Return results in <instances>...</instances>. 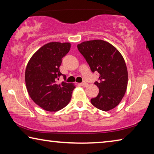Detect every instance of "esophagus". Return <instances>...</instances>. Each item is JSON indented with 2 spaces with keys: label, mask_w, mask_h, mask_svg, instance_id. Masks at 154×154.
Masks as SVG:
<instances>
[{
  "label": "esophagus",
  "mask_w": 154,
  "mask_h": 154,
  "mask_svg": "<svg viewBox=\"0 0 154 154\" xmlns=\"http://www.w3.org/2000/svg\"><path fill=\"white\" fill-rule=\"evenodd\" d=\"M80 85H82L83 87H86L88 85V83L86 82H83V83H79Z\"/></svg>",
  "instance_id": "1"
}]
</instances>
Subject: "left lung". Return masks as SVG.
I'll list each match as a JSON object with an SVG mask.
<instances>
[{
  "label": "left lung",
  "instance_id": "8db88e82",
  "mask_svg": "<svg viewBox=\"0 0 154 154\" xmlns=\"http://www.w3.org/2000/svg\"><path fill=\"white\" fill-rule=\"evenodd\" d=\"M78 50L86 60L93 72L99 73V88L92 105L100 110L108 111L121 102L128 85V70L124 59L118 49L106 41L92 40L77 45Z\"/></svg>",
  "mask_w": 154,
  "mask_h": 154
}]
</instances>
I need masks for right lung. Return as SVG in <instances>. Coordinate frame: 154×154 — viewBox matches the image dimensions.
Listing matches in <instances>:
<instances>
[{"instance_id":"1","label":"right lung","mask_w":154,"mask_h":154,"mask_svg":"<svg viewBox=\"0 0 154 154\" xmlns=\"http://www.w3.org/2000/svg\"><path fill=\"white\" fill-rule=\"evenodd\" d=\"M71 49L70 43L50 42L38 49L28 61L25 71V82L32 100L44 110L57 111L69 103L73 83H57L60 75L62 58Z\"/></svg>"}]
</instances>
